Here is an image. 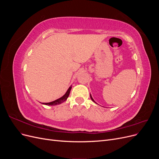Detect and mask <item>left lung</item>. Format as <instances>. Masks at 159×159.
Masks as SVG:
<instances>
[{
  "label": "left lung",
  "instance_id": "obj_1",
  "mask_svg": "<svg viewBox=\"0 0 159 159\" xmlns=\"http://www.w3.org/2000/svg\"><path fill=\"white\" fill-rule=\"evenodd\" d=\"M90 98H91V100H92V101H93V102H95V103H96V102H95V101H94V99H93V98H92V96H91V94H90Z\"/></svg>",
  "mask_w": 159,
  "mask_h": 159
}]
</instances>
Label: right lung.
<instances>
[{"label": "right lung", "mask_w": 159, "mask_h": 159, "mask_svg": "<svg viewBox=\"0 0 159 159\" xmlns=\"http://www.w3.org/2000/svg\"><path fill=\"white\" fill-rule=\"evenodd\" d=\"M71 89V85L70 86V87L68 88V89L66 90V91L65 92V93L60 97L59 98H57L56 99H54L52 101V102H45V103H42L44 105H59L61 104V103L64 102L65 101L68 99V96L70 95V90Z\"/></svg>", "instance_id": "obj_1"}]
</instances>
